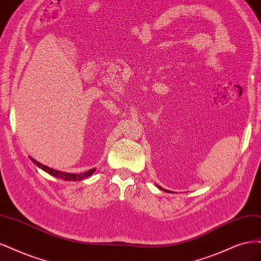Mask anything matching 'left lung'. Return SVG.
<instances>
[{
    "label": "left lung",
    "mask_w": 261,
    "mask_h": 261,
    "mask_svg": "<svg viewBox=\"0 0 261 261\" xmlns=\"http://www.w3.org/2000/svg\"><path fill=\"white\" fill-rule=\"evenodd\" d=\"M158 188L161 189V190H164V189H163V188H161V187H158ZM164 191H166V192H169V191H167V190H164Z\"/></svg>",
    "instance_id": "8db88e82"
}]
</instances>
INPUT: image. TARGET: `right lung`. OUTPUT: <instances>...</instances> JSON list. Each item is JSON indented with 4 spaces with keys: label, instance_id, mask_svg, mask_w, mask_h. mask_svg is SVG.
I'll list each match as a JSON object with an SVG mask.
<instances>
[{
    "label": "right lung",
    "instance_id": "add662e5",
    "mask_svg": "<svg viewBox=\"0 0 261 261\" xmlns=\"http://www.w3.org/2000/svg\"><path fill=\"white\" fill-rule=\"evenodd\" d=\"M31 161L33 162V164H36L38 167H40L41 169H43L44 171H46L47 173L52 174L54 176H56V178H60V179H63V180H66V181H77V180H82L85 178H88V176H90L92 173H93L96 169L94 168V169H90L88 170L87 172L85 173H67V172H62V171H58V170H55V169H52V168H48L44 165L40 164L39 162L35 161V159L31 158Z\"/></svg>",
    "mask_w": 261,
    "mask_h": 261
}]
</instances>
